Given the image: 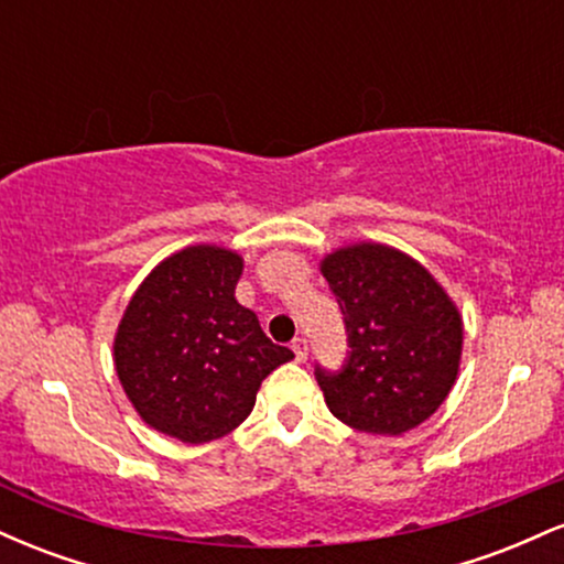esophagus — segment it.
Here are the masks:
<instances>
[{
    "mask_svg": "<svg viewBox=\"0 0 564 564\" xmlns=\"http://www.w3.org/2000/svg\"><path fill=\"white\" fill-rule=\"evenodd\" d=\"M291 349H294V355H296V360H307V352H310V345H307V339H304V336H296L294 341H291Z\"/></svg>",
    "mask_w": 564,
    "mask_h": 564,
    "instance_id": "obj_1",
    "label": "esophagus"
}]
</instances>
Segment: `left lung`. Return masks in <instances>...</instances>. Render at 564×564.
I'll list each match as a JSON object with an SVG mask.
<instances>
[{"instance_id": "left-lung-1", "label": "left lung", "mask_w": 564, "mask_h": 564, "mask_svg": "<svg viewBox=\"0 0 564 564\" xmlns=\"http://www.w3.org/2000/svg\"><path fill=\"white\" fill-rule=\"evenodd\" d=\"M345 315L341 368L315 364L326 405L371 435H403L448 398L462 358V318L419 262L381 243H358L321 264Z\"/></svg>"}]
</instances>
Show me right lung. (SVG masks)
<instances>
[{
	"mask_svg": "<svg viewBox=\"0 0 564 564\" xmlns=\"http://www.w3.org/2000/svg\"><path fill=\"white\" fill-rule=\"evenodd\" d=\"M243 262L191 246L142 281L116 334V373L145 424L183 443L228 435L251 413L262 379L294 358L236 302Z\"/></svg>",
	"mask_w": 564,
	"mask_h": 564,
	"instance_id": "obj_1",
	"label": "right lung"
}]
</instances>
